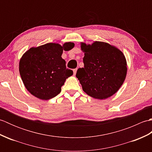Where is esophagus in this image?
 <instances>
[{
    "label": "esophagus",
    "mask_w": 152,
    "mask_h": 152,
    "mask_svg": "<svg viewBox=\"0 0 152 152\" xmlns=\"http://www.w3.org/2000/svg\"><path fill=\"white\" fill-rule=\"evenodd\" d=\"M73 72H74V75H76V72H77V69H74V70H73Z\"/></svg>",
    "instance_id": "esophagus-1"
}]
</instances>
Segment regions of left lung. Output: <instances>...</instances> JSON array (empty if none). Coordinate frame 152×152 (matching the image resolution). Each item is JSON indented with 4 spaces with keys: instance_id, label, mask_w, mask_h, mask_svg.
<instances>
[{
    "instance_id": "8db88e82",
    "label": "left lung",
    "mask_w": 152,
    "mask_h": 152,
    "mask_svg": "<svg viewBox=\"0 0 152 152\" xmlns=\"http://www.w3.org/2000/svg\"><path fill=\"white\" fill-rule=\"evenodd\" d=\"M84 53V67L80 68L76 78L83 91L91 97L106 99L117 92L127 75V61L121 51L104 42L92 44L81 42Z\"/></svg>"
}]
</instances>
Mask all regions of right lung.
Masks as SVG:
<instances>
[{"mask_svg": "<svg viewBox=\"0 0 152 152\" xmlns=\"http://www.w3.org/2000/svg\"><path fill=\"white\" fill-rule=\"evenodd\" d=\"M74 46L73 42L63 46L48 43L33 47L21 57L19 70L25 88L32 95L41 100H49L61 91L66 78L73 71L66 68V61L62 56L63 50L69 51Z\"/></svg>", "mask_w": 152, "mask_h": 152, "instance_id": "1", "label": "right lung"}]
</instances>
